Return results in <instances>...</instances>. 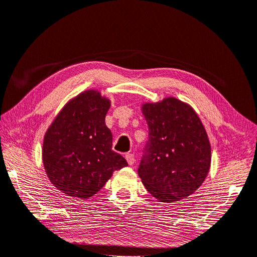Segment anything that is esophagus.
<instances>
[{
  "mask_svg": "<svg viewBox=\"0 0 257 257\" xmlns=\"http://www.w3.org/2000/svg\"><path fill=\"white\" fill-rule=\"evenodd\" d=\"M125 159H126V161H127L130 166H133V164H134V162H135V157H134V155H133V154H126Z\"/></svg>",
  "mask_w": 257,
  "mask_h": 257,
  "instance_id": "1",
  "label": "esophagus"
}]
</instances>
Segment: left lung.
I'll list each match as a JSON object with an SVG mask.
<instances>
[{
  "instance_id": "left-lung-1",
  "label": "left lung",
  "mask_w": 257,
  "mask_h": 257,
  "mask_svg": "<svg viewBox=\"0 0 257 257\" xmlns=\"http://www.w3.org/2000/svg\"><path fill=\"white\" fill-rule=\"evenodd\" d=\"M149 141L138 169L148 192L161 202L187 198L206 179L211 145L196 111L174 97L142 104Z\"/></svg>"
}]
</instances>
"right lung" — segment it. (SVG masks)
Returning <instances> with one entry per match:
<instances>
[{
  "instance_id": "1",
  "label": "right lung",
  "mask_w": 257,
  "mask_h": 257,
  "mask_svg": "<svg viewBox=\"0 0 257 257\" xmlns=\"http://www.w3.org/2000/svg\"><path fill=\"white\" fill-rule=\"evenodd\" d=\"M110 100L88 89L69 100L47 128L42 150L46 175L67 196L87 199L104 187L114 171L127 166L111 150L105 124Z\"/></svg>"
}]
</instances>
